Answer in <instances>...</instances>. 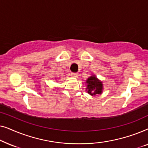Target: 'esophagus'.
Listing matches in <instances>:
<instances>
[{
    "label": "esophagus",
    "instance_id": "esophagus-1",
    "mask_svg": "<svg viewBox=\"0 0 148 148\" xmlns=\"http://www.w3.org/2000/svg\"><path fill=\"white\" fill-rule=\"evenodd\" d=\"M77 73H71V77H77Z\"/></svg>",
    "mask_w": 148,
    "mask_h": 148
}]
</instances>
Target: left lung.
<instances>
[{
	"mask_svg": "<svg viewBox=\"0 0 148 148\" xmlns=\"http://www.w3.org/2000/svg\"><path fill=\"white\" fill-rule=\"evenodd\" d=\"M86 83L88 84L86 90H88V94L92 96H96V94H100L102 93V84L96 78V77L91 76L87 79Z\"/></svg>",
	"mask_w": 148,
	"mask_h": 148,
	"instance_id": "left-lung-1",
	"label": "left lung"
}]
</instances>
